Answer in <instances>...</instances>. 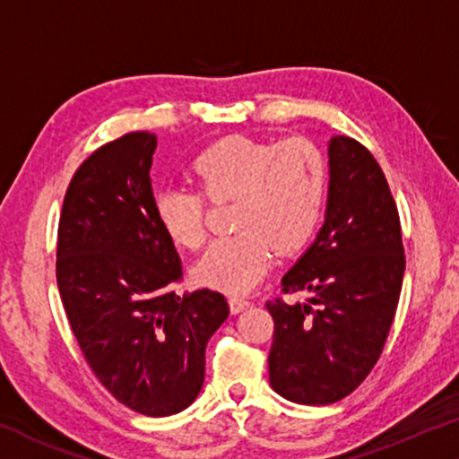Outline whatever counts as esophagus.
<instances>
[{
	"instance_id": "1",
	"label": "esophagus",
	"mask_w": 459,
	"mask_h": 459,
	"mask_svg": "<svg viewBox=\"0 0 459 459\" xmlns=\"http://www.w3.org/2000/svg\"><path fill=\"white\" fill-rule=\"evenodd\" d=\"M229 303H230V312L232 314H238V312H243L245 307H249V301L245 299V297H237V295H232Z\"/></svg>"
}]
</instances>
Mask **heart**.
Instances as JSON below:
<instances>
[{
  "label": "heart",
  "instance_id": "heart-1",
  "mask_svg": "<svg viewBox=\"0 0 459 459\" xmlns=\"http://www.w3.org/2000/svg\"><path fill=\"white\" fill-rule=\"evenodd\" d=\"M191 174L212 202L235 197L230 237L214 241L195 264V279L227 293H247L268 273L274 251L295 254L314 237L326 202V160L306 137H224L197 153ZM160 229L178 247L205 241V199L166 186L153 197Z\"/></svg>",
  "mask_w": 459,
  "mask_h": 459
}]
</instances>
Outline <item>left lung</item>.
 <instances>
[{"label":"left lung","instance_id":"left-lung-1","mask_svg":"<svg viewBox=\"0 0 459 459\" xmlns=\"http://www.w3.org/2000/svg\"><path fill=\"white\" fill-rule=\"evenodd\" d=\"M325 224L306 254L282 276L268 356L273 389L289 402L328 405L356 391L377 364L402 293V224L383 168L359 141L328 143Z\"/></svg>","mask_w":459,"mask_h":459}]
</instances>
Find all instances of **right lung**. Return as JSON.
I'll return each mask as SVG.
<instances>
[{
  "instance_id": "right-lung-1",
  "label": "right lung",
  "mask_w": 459,
  "mask_h": 459,
  "mask_svg": "<svg viewBox=\"0 0 459 459\" xmlns=\"http://www.w3.org/2000/svg\"><path fill=\"white\" fill-rule=\"evenodd\" d=\"M156 134L109 141L79 166L57 227V289L100 383L143 416L178 414L204 385L222 293H177L180 257L153 214Z\"/></svg>"
}]
</instances>
